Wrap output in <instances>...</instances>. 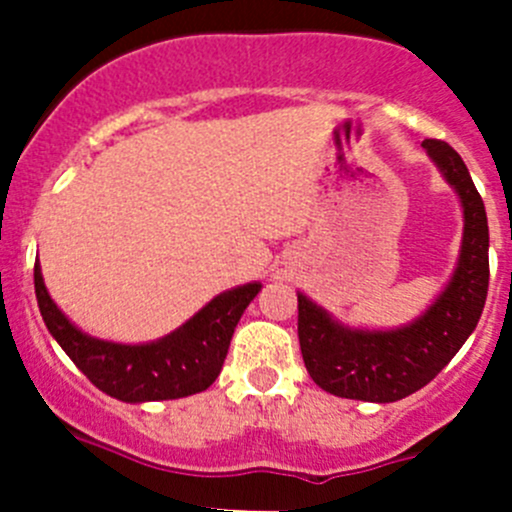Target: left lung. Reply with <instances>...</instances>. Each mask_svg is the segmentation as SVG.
Listing matches in <instances>:
<instances>
[{"instance_id": "1", "label": "left lung", "mask_w": 512, "mask_h": 512, "mask_svg": "<svg viewBox=\"0 0 512 512\" xmlns=\"http://www.w3.org/2000/svg\"><path fill=\"white\" fill-rule=\"evenodd\" d=\"M423 148L463 203V247L453 280L423 317L394 332H364L334 322L322 307L297 294V334L314 384L342 399L389 404L423 389L456 356L476 329L488 297V218L461 156L446 141Z\"/></svg>"}]
</instances>
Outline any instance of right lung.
<instances>
[{"instance_id":"right-lung-1","label":"right lung","mask_w":512,"mask_h":512,"mask_svg":"<svg viewBox=\"0 0 512 512\" xmlns=\"http://www.w3.org/2000/svg\"><path fill=\"white\" fill-rule=\"evenodd\" d=\"M260 287L252 282L218 294L193 319L158 342L113 344L76 329L46 292L39 262L34 265L36 302L51 337L96 389L128 404L183 399L208 389L223 369L242 312Z\"/></svg>"}]
</instances>
